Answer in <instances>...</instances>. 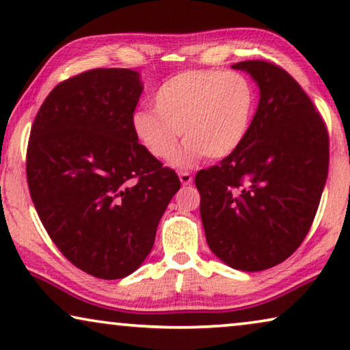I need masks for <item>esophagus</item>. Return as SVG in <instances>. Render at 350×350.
Wrapping results in <instances>:
<instances>
[{
	"instance_id": "esophagus-1",
	"label": "esophagus",
	"mask_w": 350,
	"mask_h": 350,
	"mask_svg": "<svg viewBox=\"0 0 350 350\" xmlns=\"http://www.w3.org/2000/svg\"><path fill=\"white\" fill-rule=\"evenodd\" d=\"M178 176H180V181L183 186H188L193 183V175H191L189 172H180Z\"/></svg>"
}]
</instances>
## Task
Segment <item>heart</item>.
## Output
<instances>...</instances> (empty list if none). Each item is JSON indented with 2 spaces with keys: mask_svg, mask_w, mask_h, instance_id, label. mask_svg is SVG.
<instances>
[{
  "mask_svg": "<svg viewBox=\"0 0 350 350\" xmlns=\"http://www.w3.org/2000/svg\"><path fill=\"white\" fill-rule=\"evenodd\" d=\"M256 92L245 76L223 70H188L164 81L154 94V109H137L132 131L159 161L174 157L180 132L185 140L176 164L189 167L205 156L221 161L248 137Z\"/></svg>",
  "mask_w": 350,
  "mask_h": 350,
  "instance_id": "b5f03b06",
  "label": "heart"
}]
</instances>
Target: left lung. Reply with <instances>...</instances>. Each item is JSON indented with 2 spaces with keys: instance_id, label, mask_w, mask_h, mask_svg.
<instances>
[{
  "instance_id": "8db88e82",
  "label": "left lung",
  "mask_w": 350,
  "mask_h": 350,
  "mask_svg": "<svg viewBox=\"0 0 350 350\" xmlns=\"http://www.w3.org/2000/svg\"><path fill=\"white\" fill-rule=\"evenodd\" d=\"M260 88L242 146L200 170V218L215 255L232 269L280 265L304 241L328 175V133L301 85L262 60L232 65Z\"/></svg>"
}]
</instances>
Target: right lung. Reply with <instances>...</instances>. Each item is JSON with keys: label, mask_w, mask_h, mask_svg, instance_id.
I'll return each instance as SVG.
<instances>
[{"label": "right lung", "mask_w": 350, "mask_h": 350, "mask_svg": "<svg viewBox=\"0 0 350 350\" xmlns=\"http://www.w3.org/2000/svg\"><path fill=\"white\" fill-rule=\"evenodd\" d=\"M138 71L97 68L52 89L31 126L28 189L66 260L105 280L142 266L180 180L132 131Z\"/></svg>", "instance_id": "1"}]
</instances>
